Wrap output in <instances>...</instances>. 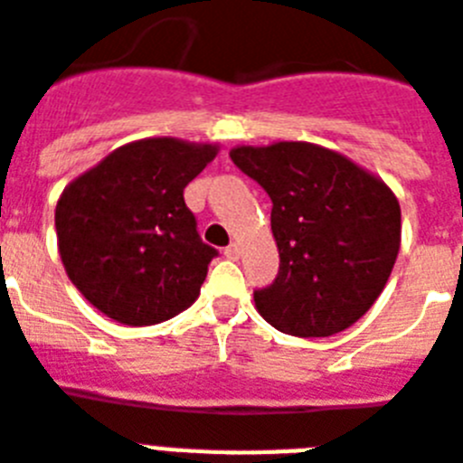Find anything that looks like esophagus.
Masks as SVG:
<instances>
[{
	"label": "esophagus",
	"instance_id": "34e87169",
	"mask_svg": "<svg viewBox=\"0 0 463 463\" xmlns=\"http://www.w3.org/2000/svg\"><path fill=\"white\" fill-rule=\"evenodd\" d=\"M223 254H225V257H228V259H232V261H238L240 254H242V251H240V244L232 242V244H228V247H225Z\"/></svg>",
	"mask_w": 463,
	"mask_h": 463
}]
</instances>
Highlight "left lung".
Returning <instances> with one entry per match:
<instances>
[{
    "instance_id": "left-lung-1",
    "label": "left lung",
    "mask_w": 463,
    "mask_h": 463,
    "mask_svg": "<svg viewBox=\"0 0 463 463\" xmlns=\"http://www.w3.org/2000/svg\"><path fill=\"white\" fill-rule=\"evenodd\" d=\"M232 164L270 197L280 269L254 290L259 314L280 333L328 337L366 314L400 251V202L383 180L326 146H238Z\"/></svg>"
}]
</instances>
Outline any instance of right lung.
Segmentation results:
<instances>
[{
    "mask_svg": "<svg viewBox=\"0 0 463 463\" xmlns=\"http://www.w3.org/2000/svg\"><path fill=\"white\" fill-rule=\"evenodd\" d=\"M213 145L149 137L118 146L63 190L56 238L71 283L126 326L168 321L199 297L219 251L202 242L183 190Z\"/></svg>",
    "mask_w": 463,
    "mask_h": 463,
    "instance_id": "1",
    "label": "right lung"
}]
</instances>
